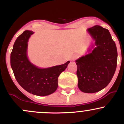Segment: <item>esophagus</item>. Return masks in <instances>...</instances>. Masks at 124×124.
<instances>
[{
    "mask_svg": "<svg viewBox=\"0 0 124 124\" xmlns=\"http://www.w3.org/2000/svg\"><path fill=\"white\" fill-rule=\"evenodd\" d=\"M78 58V55H74L72 57V60H75V59H77V58Z\"/></svg>",
    "mask_w": 124,
    "mask_h": 124,
    "instance_id": "1",
    "label": "esophagus"
}]
</instances>
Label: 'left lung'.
<instances>
[{
    "instance_id": "1",
    "label": "left lung",
    "mask_w": 124,
    "mask_h": 124,
    "mask_svg": "<svg viewBox=\"0 0 124 124\" xmlns=\"http://www.w3.org/2000/svg\"><path fill=\"white\" fill-rule=\"evenodd\" d=\"M87 32L94 43L88 53L76 61L78 87L82 92L94 93L108 85L116 72L117 49L107 29L96 25Z\"/></svg>"
}]
</instances>
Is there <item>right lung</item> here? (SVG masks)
Wrapping results in <instances>:
<instances>
[{
	"instance_id": "right-lung-1",
	"label": "right lung",
	"mask_w": 124,
	"mask_h": 124,
	"mask_svg": "<svg viewBox=\"0 0 124 124\" xmlns=\"http://www.w3.org/2000/svg\"><path fill=\"white\" fill-rule=\"evenodd\" d=\"M34 33L25 30L17 38L10 55L11 67L16 79L25 90L36 96H48L56 90L58 77L70 61L46 68L31 63L27 56L28 42Z\"/></svg>"
}]
</instances>
